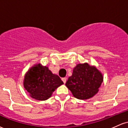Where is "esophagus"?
Masks as SVG:
<instances>
[{
  "mask_svg": "<svg viewBox=\"0 0 128 128\" xmlns=\"http://www.w3.org/2000/svg\"><path fill=\"white\" fill-rule=\"evenodd\" d=\"M62 81L64 82V84L66 82V78H62Z\"/></svg>",
  "mask_w": 128,
  "mask_h": 128,
  "instance_id": "obj_1",
  "label": "esophagus"
}]
</instances>
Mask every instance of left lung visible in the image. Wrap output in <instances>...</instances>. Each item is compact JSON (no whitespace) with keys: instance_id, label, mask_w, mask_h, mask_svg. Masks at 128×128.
Returning <instances> with one entry per match:
<instances>
[{"instance_id":"obj_1","label":"left lung","mask_w":128,"mask_h":128,"mask_svg":"<svg viewBox=\"0 0 128 128\" xmlns=\"http://www.w3.org/2000/svg\"><path fill=\"white\" fill-rule=\"evenodd\" d=\"M103 81L102 73L95 66L85 62L78 64L74 67L66 86L74 97L88 100L98 93Z\"/></svg>"}]
</instances>
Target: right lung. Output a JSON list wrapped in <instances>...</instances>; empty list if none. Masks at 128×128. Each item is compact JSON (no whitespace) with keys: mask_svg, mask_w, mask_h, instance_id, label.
<instances>
[{"mask_svg":"<svg viewBox=\"0 0 128 128\" xmlns=\"http://www.w3.org/2000/svg\"><path fill=\"white\" fill-rule=\"evenodd\" d=\"M23 84L25 90L31 97L36 100L44 101L51 97L53 92L64 82L48 67L39 63L28 70L25 74Z\"/></svg>","mask_w":128,"mask_h":128,"instance_id":"obj_1","label":"right lung"}]
</instances>
